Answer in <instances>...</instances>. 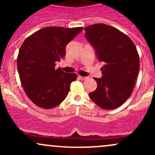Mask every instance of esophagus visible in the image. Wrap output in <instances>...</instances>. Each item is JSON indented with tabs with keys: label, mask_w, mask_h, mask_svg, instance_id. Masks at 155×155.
<instances>
[{
	"label": "esophagus",
	"mask_w": 155,
	"mask_h": 155,
	"mask_svg": "<svg viewBox=\"0 0 155 155\" xmlns=\"http://www.w3.org/2000/svg\"><path fill=\"white\" fill-rule=\"evenodd\" d=\"M79 77L81 79V80H86L87 79V77H86V76H79Z\"/></svg>",
	"instance_id": "obj_1"
}]
</instances>
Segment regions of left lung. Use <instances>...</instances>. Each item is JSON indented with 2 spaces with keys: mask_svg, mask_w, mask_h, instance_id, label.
I'll list each match as a JSON object with an SVG mask.
<instances>
[{
  "mask_svg": "<svg viewBox=\"0 0 155 155\" xmlns=\"http://www.w3.org/2000/svg\"><path fill=\"white\" fill-rule=\"evenodd\" d=\"M85 36L104 63L103 77L94 78L97 89L89 94L104 109H114L132 94L140 68L139 55L130 38L114 27L95 24L84 28Z\"/></svg>",
  "mask_w": 155,
  "mask_h": 155,
  "instance_id": "left-lung-1",
  "label": "left lung"
}]
</instances>
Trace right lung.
Listing matches in <instances>:
<instances>
[{"instance_id":"add662e5","label":"right lung","mask_w":155,"mask_h":155,"mask_svg":"<svg viewBox=\"0 0 155 155\" xmlns=\"http://www.w3.org/2000/svg\"><path fill=\"white\" fill-rule=\"evenodd\" d=\"M82 30V27H47L22 43L17 60L19 79L27 96L38 107L54 108L67 97L77 75L55 65L65 56L67 44Z\"/></svg>"}]
</instances>
